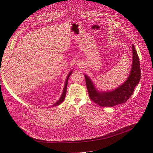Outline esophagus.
<instances>
[{
  "label": "esophagus",
  "instance_id": "esophagus-1",
  "mask_svg": "<svg viewBox=\"0 0 153 153\" xmlns=\"http://www.w3.org/2000/svg\"><path fill=\"white\" fill-rule=\"evenodd\" d=\"M79 66H81V64H79Z\"/></svg>",
  "mask_w": 153,
  "mask_h": 153
}]
</instances>
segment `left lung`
I'll list each match as a JSON object with an SVG mask.
<instances>
[{"label":"left lung","instance_id":"8db88e82","mask_svg":"<svg viewBox=\"0 0 153 153\" xmlns=\"http://www.w3.org/2000/svg\"><path fill=\"white\" fill-rule=\"evenodd\" d=\"M133 61L130 74L126 81L111 91H100L96 88L91 79L84 74L86 86L90 99L100 107H112L126 102L131 97L135 87L140 82L141 69L140 60L133 45H132Z\"/></svg>","mask_w":153,"mask_h":153}]
</instances>
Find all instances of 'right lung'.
Wrapping results in <instances>:
<instances>
[{
    "label": "right lung",
    "instance_id": "1",
    "mask_svg": "<svg viewBox=\"0 0 153 153\" xmlns=\"http://www.w3.org/2000/svg\"><path fill=\"white\" fill-rule=\"evenodd\" d=\"M72 71H71L69 72V74H68V76H67V77H66V79L65 84H64V90H63V92H62V95H61V97H60V99H59L57 102H56L55 103L53 104V105H52L53 107H55V106L59 105L60 103H61L63 102V100H64V99H65L66 94V91H67V85H68V79H69V76H70L71 74H72Z\"/></svg>",
    "mask_w": 153,
    "mask_h": 153
}]
</instances>
